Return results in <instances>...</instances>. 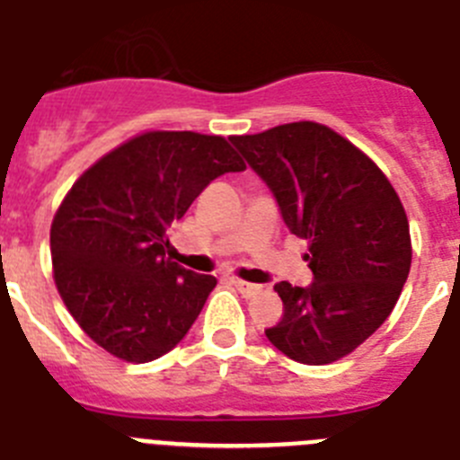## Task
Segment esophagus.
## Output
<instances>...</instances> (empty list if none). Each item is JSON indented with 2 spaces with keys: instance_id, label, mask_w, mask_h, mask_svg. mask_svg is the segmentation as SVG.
I'll list each match as a JSON object with an SVG mask.
<instances>
[{
  "instance_id": "obj_1",
  "label": "esophagus",
  "mask_w": 460,
  "mask_h": 460,
  "mask_svg": "<svg viewBox=\"0 0 460 460\" xmlns=\"http://www.w3.org/2000/svg\"><path fill=\"white\" fill-rule=\"evenodd\" d=\"M230 282H233L234 288H237L239 292L243 294V296H252V294H258L260 289H262V285H255V282L242 280V278H230Z\"/></svg>"
}]
</instances>
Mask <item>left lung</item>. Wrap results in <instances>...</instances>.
<instances>
[{"label": "left lung", "mask_w": 460, "mask_h": 460, "mask_svg": "<svg viewBox=\"0 0 460 460\" xmlns=\"http://www.w3.org/2000/svg\"><path fill=\"white\" fill-rule=\"evenodd\" d=\"M267 182L289 233L307 242L314 280L278 282L282 317L269 342L303 365L360 347L393 313L411 271L408 218L381 168L351 141L310 120L230 137Z\"/></svg>", "instance_id": "8db88e82"}]
</instances>
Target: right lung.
Segmentation results:
<instances>
[{
	"instance_id": "obj_1",
	"label": "right lung",
	"mask_w": 460,
	"mask_h": 460,
	"mask_svg": "<svg viewBox=\"0 0 460 460\" xmlns=\"http://www.w3.org/2000/svg\"><path fill=\"white\" fill-rule=\"evenodd\" d=\"M243 168L223 137L143 132L73 184L49 248L58 294L93 342L150 362L187 335L217 278L168 258V227L212 180Z\"/></svg>"
}]
</instances>
